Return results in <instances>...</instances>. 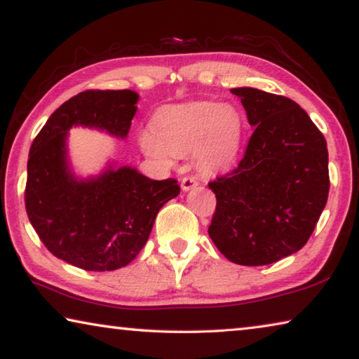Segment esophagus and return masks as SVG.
Listing matches in <instances>:
<instances>
[{
	"instance_id": "34e87169",
	"label": "esophagus",
	"mask_w": 359,
	"mask_h": 359,
	"mask_svg": "<svg viewBox=\"0 0 359 359\" xmlns=\"http://www.w3.org/2000/svg\"><path fill=\"white\" fill-rule=\"evenodd\" d=\"M196 186H198V181L194 178V176H184V178L181 180V189L183 191H191Z\"/></svg>"
}]
</instances>
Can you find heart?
<instances>
[{
  "mask_svg": "<svg viewBox=\"0 0 359 359\" xmlns=\"http://www.w3.org/2000/svg\"><path fill=\"white\" fill-rule=\"evenodd\" d=\"M245 122L232 107L211 102H192L157 111L152 132L140 135L144 154L161 162L194 152L203 172L231 168L242 148Z\"/></svg>",
  "mask_w": 359,
  "mask_h": 359,
  "instance_id": "1",
  "label": "heart"
}]
</instances>
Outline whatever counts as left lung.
Wrapping results in <instances>:
<instances>
[{"label": "left lung", "mask_w": 359, "mask_h": 359, "mask_svg": "<svg viewBox=\"0 0 359 359\" xmlns=\"http://www.w3.org/2000/svg\"><path fill=\"white\" fill-rule=\"evenodd\" d=\"M231 92L255 132L238 165L208 183L216 196L208 233L229 261L266 266L301 250L325 210L326 140L292 100L252 87Z\"/></svg>", "instance_id": "left-lung-1"}]
</instances>
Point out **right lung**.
Segmentation results:
<instances>
[{
	"label": "right lung",
	"instance_id": "1",
	"mask_svg": "<svg viewBox=\"0 0 359 359\" xmlns=\"http://www.w3.org/2000/svg\"><path fill=\"white\" fill-rule=\"evenodd\" d=\"M133 90H86L65 102L33 140L27 165L25 208L44 246L74 267L107 272L126 267L148 242L163 205L180 194L178 181L146 178L132 167L78 180L67 158L73 126L126 138L137 113Z\"/></svg>",
	"mask_w": 359,
	"mask_h": 359
}]
</instances>
